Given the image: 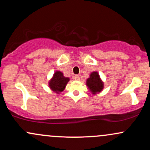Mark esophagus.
Wrapping results in <instances>:
<instances>
[{
    "label": "esophagus",
    "instance_id": "esophagus-1",
    "mask_svg": "<svg viewBox=\"0 0 150 150\" xmlns=\"http://www.w3.org/2000/svg\"><path fill=\"white\" fill-rule=\"evenodd\" d=\"M74 79H75V80H80V76H79L78 75H75V76H74Z\"/></svg>",
    "mask_w": 150,
    "mask_h": 150
}]
</instances>
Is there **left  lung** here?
Listing matches in <instances>:
<instances>
[{
    "instance_id": "left-lung-1",
    "label": "left lung",
    "mask_w": 150,
    "mask_h": 150,
    "mask_svg": "<svg viewBox=\"0 0 150 150\" xmlns=\"http://www.w3.org/2000/svg\"><path fill=\"white\" fill-rule=\"evenodd\" d=\"M87 85L93 94L99 92L103 89V82H101L99 74L94 72L90 75V77L87 79Z\"/></svg>"
}]
</instances>
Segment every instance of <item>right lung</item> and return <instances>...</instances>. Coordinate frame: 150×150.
Wrapping results in <instances>:
<instances>
[{"mask_svg":"<svg viewBox=\"0 0 150 150\" xmlns=\"http://www.w3.org/2000/svg\"><path fill=\"white\" fill-rule=\"evenodd\" d=\"M68 81L69 78L63 76L61 72L57 71L54 73L53 78L49 82L50 88L56 92H63Z\"/></svg>","mask_w":150,"mask_h":150,"instance_id":"add662e5","label":"right lung"}]
</instances>
